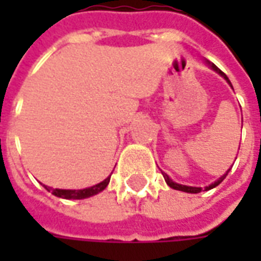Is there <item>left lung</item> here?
Listing matches in <instances>:
<instances>
[{"label": "left lung", "instance_id": "8db88e82", "mask_svg": "<svg viewBox=\"0 0 261 261\" xmlns=\"http://www.w3.org/2000/svg\"><path fill=\"white\" fill-rule=\"evenodd\" d=\"M210 65H211V68H213L214 71H217V72H218V74L221 75V76H224L225 80H226V82H228V84H229V85H230V81L228 80V76H226V75H225L224 72H222V71H221V69H219L218 67H217V65H215V64H210ZM230 86H232V85H230ZM229 170H230V169L226 170V173H225L224 176H221V177H219L218 180H215V181H214V183H211V185H210V186L205 187V189H204V190H205V192H207V190H211V189H214V187H217V186H218L219 183H221V181L224 180L225 177H226V175H228V173H229ZM162 175H164L165 181H166V183H168V186L172 187V189H175V190H180V192H186V193H200V192H201V190H202V187L185 186V185H179V183H175V181L172 180V179H170L169 176L166 175V173H164V172H162Z\"/></svg>", "mask_w": 261, "mask_h": 261}]
</instances>
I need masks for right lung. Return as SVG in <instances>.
Returning a JSON list of instances; mask_svg holds the SVG:
<instances>
[{"mask_svg":"<svg viewBox=\"0 0 261 261\" xmlns=\"http://www.w3.org/2000/svg\"><path fill=\"white\" fill-rule=\"evenodd\" d=\"M109 181H110V176L106 177L105 180L97 183L95 186L88 187V189H82V190H63V189H51V187H46L47 192H51V194L60 197V198H65V200H82V198H88L97 194V193L103 192L108 187Z\"/></svg>","mask_w":261,"mask_h":261,"instance_id":"right-lung-1","label":"right lung"}]
</instances>
